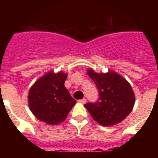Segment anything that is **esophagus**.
<instances>
[{
    "instance_id": "obj_1",
    "label": "esophagus",
    "mask_w": 158,
    "mask_h": 158,
    "mask_svg": "<svg viewBox=\"0 0 158 158\" xmlns=\"http://www.w3.org/2000/svg\"><path fill=\"white\" fill-rule=\"evenodd\" d=\"M78 101L81 102V103H82V104H85L87 100H86L85 98H83V99H81V100H79Z\"/></svg>"
}]
</instances>
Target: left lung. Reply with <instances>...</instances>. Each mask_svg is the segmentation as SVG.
I'll return each instance as SVG.
<instances>
[{
  "instance_id": "8db88e82",
  "label": "left lung",
  "mask_w": 158,
  "mask_h": 158,
  "mask_svg": "<svg viewBox=\"0 0 158 158\" xmlns=\"http://www.w3.org/2000/svg\"><path fill=\"white\" fill-rule=\"evenodd\" d=\"M99 92L96 103L85 104L95 121L102 126H113L127 118L135 105V93L129 82L122 76L110 70L97 73L88 69Z\"/></svg>"
}]
</instances>
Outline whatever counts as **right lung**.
I'll use <instances>...</instances> for the list:
<instances>
[{"label": "right lung", "instance_id": "add662e5", "mask_svg": "<svg viewBox=\"0 0 158 158\" xmlns=\"http://www.w3.org/2000/svg\"><path fill=\"white\" fill-rule=\"evenodd\" d=\"M67 74L51 71L31 86L28 93V105L40 121L50 125L63 122L76 100L65 89Z\"/></svg>", "mask_w": 158, "mask_h": 158}]
</instances>
